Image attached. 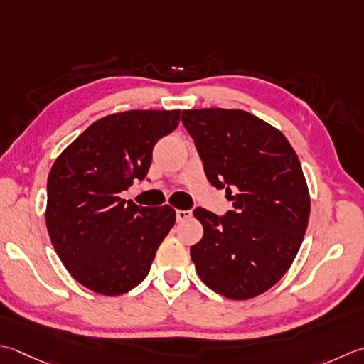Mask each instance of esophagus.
Returning a JSON list of instances; mask_svg holds the SVG:
<instances>
[{
	"label": "esophagus",
	"mask_w": 364,
	"mask_h": 364,
	"mask_svg": "<svg viewBox=\"0 0 364 364\" xmlns=\"http://www.w3.org/2000/svg\"><path fill=\"white\" fill-rule=\"evenodd\" d=\"M192 216V211L191 210H176V220L178 223H183V220H186Z\"/></svg>",
	"instance_id": "obj_1"
}]
</instances>
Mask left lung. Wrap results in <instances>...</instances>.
Segmentation results:
<instances>
[{"mask_svg":"<svg viewBox=\"0 0 364 364\" xmlns=\"http://www.w3.org/2000/svg\"><path fill=\"white\" fill-rule=\"evenodd\" d=\"M206 178L233 210H194L203 237L191 246L197 274L216 294L249 300L287 273L308 227L311 198L295 149L272 124L238 109L183 110Z\"/></svg>","mask_w":364,"mask_h":364,"instance_id":"obj_1","label":"left lung"}]
</instances>
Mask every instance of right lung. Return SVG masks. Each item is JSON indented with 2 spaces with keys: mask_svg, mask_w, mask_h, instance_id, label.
I'll list each match as a JSON object with an SVG mask.
<instances>
[{
  "mask_svg": "<svg viewBox=\"0 0 364 364\" xmlns=\"http://www.w3.org/2000/svg\"><path fill=\"white\" fill-rule=\"evenodd\" d=\"M180 110H129L92 123L55 161L46 224L63 265L96 294L123 295L145 279L175 224L172 206H139L119 192L144 180L153 148Z\"/></svg>",
  "mask_w": 364,
  "mask_h": 364,
  "instance_id": "1",
  "label": "right lung"
}]
</instances>
